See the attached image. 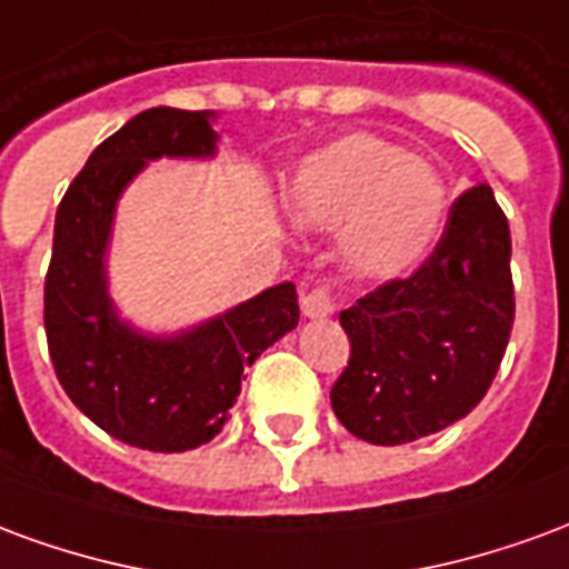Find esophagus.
Listing matches in <instances>:
<instances>
[{
    "label": "esophagus",
    "mask_w": 569,
    "mask_h": 569,
    "mask_svg": "<svg viewBox=\"0 0 569 569\" xmlns=\"http://www.w3.org/2000/svg\"><path fill=\"white\" fill-rule=\"evenodd\" d=\"M301 310H305V317H310V320L332 317L335 301L332 296H329V289H326V286H313L308 292H301Z\"/></svg>",
    "instance_id": "1"
}]
</instances>
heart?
<instances>
[{"label":"heart","mask_w":569,"mask_h":569,"mask_svg":"<svg viewBox=\"0 0 569 569\" xmlns=\"http://www.w3.org/2000/svg\"><path fill=\"white\" fill-rule=\"evenodd\" d=\"M308 231H338L353 277L387 283L418 271L448 222V186L432 163L375 133H347L308 154L286 191Z\"/></svg>","instance_id":"b5f03b06"}]
</instances>
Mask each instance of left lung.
Wrapping results in <instances>:
<instances>
[{
	"label": "left lung",
	"mask_w": 569,
	"mask_h": 569,
	"mask_svg": "<svg viewBox=\"0 0 569 569\" xmlns=\"http://www.w3.org/2000/svg\"><path fill=\"white\" fill-rule=\"evenodd\" d=\"M512 237L490 186L457 198L423 268L341 310L350 362L332 411L357 439L406 445L466 418L500 369L515 320Z\"/></svg>",
	"instance_id": "obj_1"
}]
</instances>
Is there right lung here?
<instances>
[{"label":"right lung","instance_id":"1","mask_svg":"<svg viewBox=\"0 0 569 569\" xmlns=\"http://www.w3.org/2000/svg\"><path fill=\"white\" fill-rule=\"evenodd\" d=\"M216 112L146 109L100 142L60 200L44 277L51 362L81 415L118 441L179 453L219 436L240 375L298 326L296 283L170 335L142 332L109 296V243L121 194L149 161H210Z\"/></svg>","mask_w":569,"mask_h":569}]
</instances>
